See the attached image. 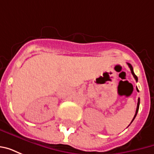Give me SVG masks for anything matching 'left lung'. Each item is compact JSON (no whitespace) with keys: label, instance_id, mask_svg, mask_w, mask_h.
<instances>
[{"label":"left lung","instance_id":"left-lung-1","mask_svg":"<svg viewBox=\"0 0 154 154\" xmlns=\"http://www.w3.org/2000/svg\"><path fill=\"white\" fill-rule=\"evenodd\" d=\"M128 66H129V67L130 68V71H131V73H132V75L134 76V79L136 80V82L138 81V77H137V76H136L135 74H134V69H133V67L131 64L128 63ZM137 91H139L138 89H137ZM139 103H140V100H139V98L138 99V104H137V109H136V112H135V115H134V119H133V120L134 119V118L136 117V116H137V113H138V111H139ZM133 120L131 121V123L133 122Z\"/></svg>","mask_w":154,"mask_h":154}]
</instances>
